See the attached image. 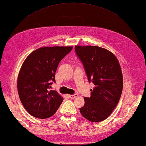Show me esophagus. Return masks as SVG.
<instances>
[{
    "instance_id": "1",
    "label": "esophagus",
    "mask_w": 146,
    "mask_h": 146,
    "mask_svg": "<svg viewBox=\"0 0 146 146\" xmlns=\"http://www.w3.org/2000/svg\"><path fill=\"white\" fill-rule=\"evenodd\" d=\"M78 96V94H73V95H68V97L70 98V99H74L76 98H77V97Z\"/></svg>"
}]
</instances>
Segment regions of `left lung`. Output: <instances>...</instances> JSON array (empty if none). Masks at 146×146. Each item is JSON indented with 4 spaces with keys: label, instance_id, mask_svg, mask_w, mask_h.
I'll use <instances>...</instances> for the list:
<instances>
[{
    "label": "left lung",
    "instance_id": "8db88e82",
    "mask_svg": "<svg viewBox=\"0 0 146 146\" xmlns=\"http://www.w3.org/2000/svg\"><path fill=\"white\" fill-rule=\"evenodd\" d=\"M75 51L89 83L95 85L90 98H84L80 112L91 122L103 121L111 114L122 94L123 77L119 61L110 51L98 46L76 45Z\"/></svg>",
    "mask_w": 146,
    "mask_h": 146
}]
</instances>
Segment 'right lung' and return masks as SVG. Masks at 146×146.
<instances>
[{"label": "right lung", "mask_w": 146, "mask_h": 146, "mask_svg": "<svg viewBox=\"0 0 146 146\" xmlns=\"http://www.w3.org/2000/svg\"><path fill=\"white\" fill-rule=\"evenodd\" d=\"M72 47H43L27 56L17 80L19 96L23 106L32 116L47 119L54 114L63 98L56 90H49L55 83V73L60 61Z\"/></svg>", "instance_id": "1"}]
</instances>
